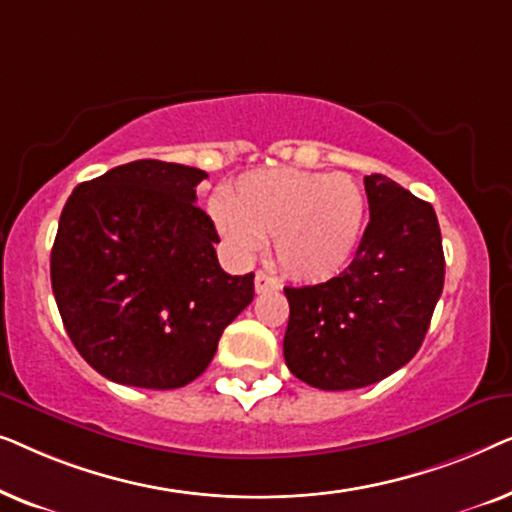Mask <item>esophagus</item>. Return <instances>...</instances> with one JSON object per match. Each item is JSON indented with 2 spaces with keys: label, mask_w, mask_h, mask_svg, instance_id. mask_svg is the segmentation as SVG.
Instances as JSON below:
<instances>
[{
  "label": "esophagus",
  "mask_w": 512,
  "mask_h": 512,
  "mask_svg": "<svg viewBox=\"0 0 512 512\" xmlns=\"http://www.w3.org/2000/svg\"><path fill=\"white\" fill-rule=\"evenodd\" d=\"M254 286H256V293H265V291H277L279 282L272 275H268V272L258 270L256 279H254Z\"/></svg>",
  "instance_id": "1"
}]
</instances>
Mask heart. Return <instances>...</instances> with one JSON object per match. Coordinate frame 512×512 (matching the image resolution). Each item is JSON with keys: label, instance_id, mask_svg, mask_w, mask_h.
<instances>
[{"label": "heart", "instance_id": "1", "mask_svg": "<svg viewBox=\"0 0 512 512\" xmlns=\"http://www.w3.org/2000/svg\"><path fill=\"white\" fill-rule=\"evenodd\" d=\"M214 221L237 256L272 237L291 277L321 282L354 256L366 223V195L347 174L268 167L242 174L214 207Z\"/></svg>", "mask_w": 512, "mask_h": 512}]
</instances>
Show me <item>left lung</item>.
<instances>
[{"label":"left lung","instance_id":"obj_1","mask_svg":"<svg viewBox=\"0 0 512 512\" xmlns=\"http://www.w3.org/2000/svg\"><path fill=\"white\" fill-rule=\"evenodd\" d=\"M370 221L354 261L314 286H286V366L324 391L361 389L403 368L443 293L436 212L384 174L363 179Z\"/></svg>","mask_w":512,"mask_h":512}]
</instances>
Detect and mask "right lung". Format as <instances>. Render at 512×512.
<instances>
[{
    "label": "right lung",
    "mask_w": 512,
    "mask_h": 512,
    "mask_svg": "<svg viewBox=\"0 0 512 512\" xmlns=\"http://www.w3.org/2000/svg\"><path fill=\"white\" fill-rule=\"evenodd\" d=\"M198 167L135 160L83 181L60 214L51 284L79 354L111 382L179 389L205 373L254 272L228 275Z\"/></svg>",
    "instance_id": "right-lung-1"
}]
</instances>
